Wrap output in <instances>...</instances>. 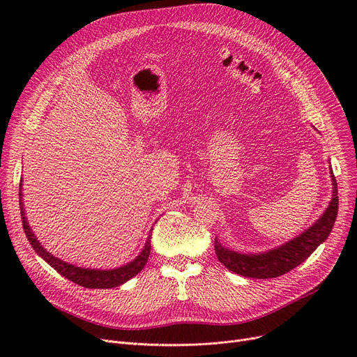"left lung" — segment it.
<instances>
[{"label":"left lung","mask_w":357,"mask_h":357,"mask_svg":"<svg viewBox=\"0 0 357 357\" xmlns=\"http://www.w3.org/2000/svg\"><path fill=\"white\" fill-rule=\"evenodd\" d=\"M331 181L333 198L328 208L326 210L323 217L301 236L285 243L284 246H280L278 249L259 255H243L229 250L221 246V243L215 238L214 250L218 260L231 272L257 279L278 278L280 275L288 273L298 265H301L303 261L307 257H310V255L328 237L334 226L337 210H339V197H337V182L333 175V171Z\"/></svg>","instance_id":"obj_1"}]
</instances>
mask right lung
<instances>
[{
  "instance_id": "obj_1",
  "label": "right lung",
  "mask_w": 357,
  "mask_h": 357,
  "mask_svg": "<svg viewBox=\"0 0 357 357\" xmlns=\"http://www.w3.org/2000/svg\"><path fill=\"white\" fill-rule=\"evenodd\" d=\"M20 195V211H22V220H23V229L24 233L30 241L31 248L37 252V255H40L47 264L58 271L62 276L68 278L72 282H75L77 285H81L84 288H93V289H107V288H116L124 282H127L128 279H131L133 276H136L146 265V261L149 259L150 255V236L146 241L144 249L142 250V253L137 256V259H135L133 261H130L128 265L121 266L119 269H112V271H96V269H82V268H77L73 265L65 264L63 260L52 256L49 252H46V249H43V246L40 245L37 238L34 237V234L31 233V229L27 224V220L24 217V210H23V202H22V192L18 194Z\"/></svg>"
}]
</instances>
